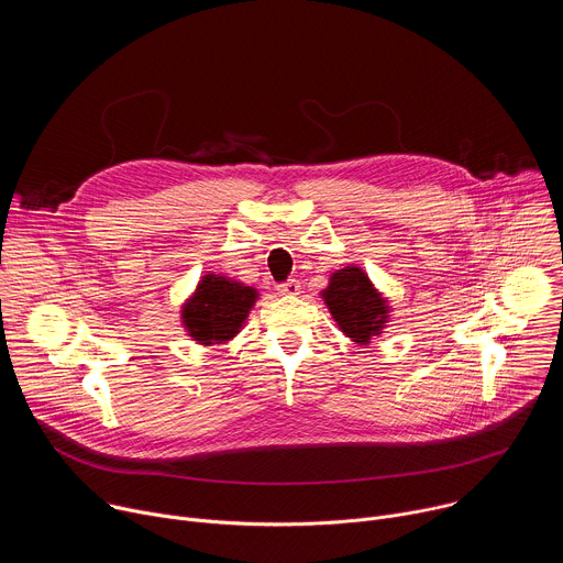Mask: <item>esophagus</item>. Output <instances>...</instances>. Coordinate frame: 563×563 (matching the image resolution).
Instances as JSON below:
<instances>
[{"label": "esophagus", "mask_w": 563, "mask_h": 563, "mask_svg": "<svg viewBox=\"0 0 563 563\" xmlns=\"http://www.w3.org/2000/svg\"><path fill=\"white\" fill-rule=\"evenodd\" d=\"M278 294H283V296H298L300 294V283L296 278H289V280L278 285Z\"/></svg>", "instance_id": "1"}]
</instances>
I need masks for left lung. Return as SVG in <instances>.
Returning a JSON list of instances; mask_svg holds the SVG:
<instances>
[{"label":"left lung","instance_id":"obj_1","mask_svg":"<svg viewBox=\"0 0 563 563\" xmlns=\"http://www.w3.org/2000/svg\"><path fill=\"white\" fill-rule=\"evenodd\" d=\"M323 298L339 328L354 339V343L365 345L372 336L380 334L387 320V305L363 269L345 267L332 274Z\"/></svg>","mask_w":563,"mask_h":563}]
</instances>
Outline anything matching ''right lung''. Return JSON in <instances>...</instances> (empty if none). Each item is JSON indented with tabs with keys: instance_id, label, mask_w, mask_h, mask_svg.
<instances>
[{
	"instance_id": "right-lung-1",
	"label": "right lung",
	"mask_w": 563,
	"mask_h": 563,
	"mask_svg": "<svg viewBox=\"0 0 563 563\" xmlns=\"http://www.w3.org/2000/svg\"><path fill=\"white\" fill-rule=\"evenodd\" d=\"M256 298L258 294L254 287L207 274L194 298L185 305L183 320L189 334L202 345L224 343L243 328Z\"/></svg>"
}]
</instances>
